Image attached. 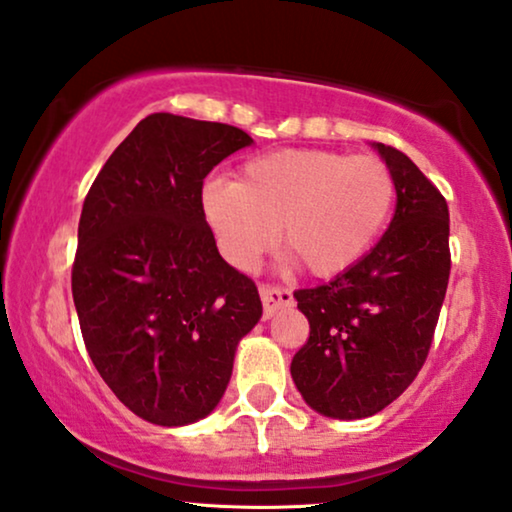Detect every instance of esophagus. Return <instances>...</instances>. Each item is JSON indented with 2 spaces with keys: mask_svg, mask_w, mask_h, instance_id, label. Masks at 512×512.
Listing matches in <instances>:
<instances>
[{
  "mask_svg": "<svg viewBox=\"0 0 512 512\" xmlns=\"http://www.w3.org/2000/svg\"><path fill=\"white\" fill-rule=\"evenodd\" d=\"M260 297H262L264 313H267V316H274L276 311L285 309V306H292V302H295L290 295V290L278 288V285H262Z\"/></svg>",
  "mask_w": 512,
  "mask_h": 512,
  "instance_id": "34e87169",
  "label": "esophagus"
}]
</instances>
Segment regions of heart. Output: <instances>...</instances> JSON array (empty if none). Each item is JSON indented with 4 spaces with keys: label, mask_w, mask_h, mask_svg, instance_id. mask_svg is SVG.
<instances>
[{
    "label": "heart",
    "mask_w": 512,
    "mask_h": 512,
    "mask_svg": "<svg viewBox=\"0 0 512 512\" xmlns=\"http://www.w3.org/2000/svg\"><path fill=\"white\" fill-rule=\"evenodd\" d=\"M395 180L377 156L332 149H281L252 156L236 182L210 180L201 213L217 250L236 269H252L276 243L316 276L358 264L391 217Z\"/></svg>",
    "instance_id": "b5f03b06"
}]
</instances>
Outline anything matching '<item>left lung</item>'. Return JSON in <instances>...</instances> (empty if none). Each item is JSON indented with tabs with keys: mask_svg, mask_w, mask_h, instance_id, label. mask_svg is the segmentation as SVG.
Returning <instances> with one entry per match:
<instances>
[{
	"mask_svg": "<svg viewBox=\"0 0 512 512\" xmlns=\"http://www.w3.org/2000/svg\"><path fill=\"white\" fill-rule=\"evenodd\" d=\"M372 147L395 180L391 224L344 274L295 292L311 332L292 381L313 412L346 421L381 412L417 377L452 267L447 201L410 156Z\"/></svg>",
	"mask_w": 512,
	"mask_h": 512,
	"instance_id": "8db88e82",
	"label": "left lung"
}]
</instances>
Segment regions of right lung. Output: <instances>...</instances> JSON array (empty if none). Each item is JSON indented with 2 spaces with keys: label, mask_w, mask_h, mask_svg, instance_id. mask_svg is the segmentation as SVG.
<instances>
[{
  "label": "right lung",
  "mask_w": 512,
  "mask_h": 512,
  "mask_svg": "<svg viewBox=\"0 0 512 512\" xmlns=\"http://www.w3.org/2000/svg\"><path fill=\"white\" fill-rule=\"evenodd\" d=\"M250 145L236 126L149 114L84 201L72 267L81 335L105 384L149 424L208 417L262 318L255 283L222 260L201 213L206 175Z\"/></svg>",
  "instance_id": "right-lung-1"
}]
</instances>
